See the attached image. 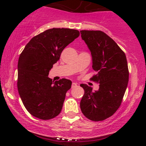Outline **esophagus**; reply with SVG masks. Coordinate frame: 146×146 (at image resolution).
Segmentation results:
<instances>
[{"label": "esophagus", "instance_id": "1", "mask_svg": "<svg viewBox=\"0 0 146 146\" xmlns=\"http://www.w3.org/2000/svg\"><path fill=\"white\" fill-rule=\"evenodd\" d=\"M77 85H78V84L76 82H73L72 83V88H74V87L77 86Z\"/></svg>", "mask_w": 146, "mask_h": 146}]
</instances>
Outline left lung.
Masks as SVG:
<instances>
[{"label":"left lung","instance_id":"8db88e82","mask_svg":"<svg viewBox=\"0 0 146 146\" xmlns=\"http://www.w3.org/2000/svg\"><path fill=\"white\" fill-rule=\"evenodd\" d=\"M92 56V67L97 74L92 78L100 84L98 90L82 84L84 94L80 108L92 121H103L121 105L128 83L129 73L125 53L115 41L101 31H80Z\"/></svg>","mask_w":146,"mask_h":146}]
</instances>
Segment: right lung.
I'll list each match as a JSON object with an SVG mask.
<instances>
[{"instance_id":"1","label":"right lung","mask_w":146,"mask_h":146,"mask_svg":"<svg viewBox=\"0 0 146 146\" xmlns=\"http://www.w3.org/2000/svg\"><path fill=\"white\" fill-rule=\"evenodd\" d=\"M79 36L76 29H47L33 37L20 55L18 93L26 109L35 117L51 119L61 112L72 82L62 78L54 82L48 75L64 48Z\"/></svg>"}]
</instances>
